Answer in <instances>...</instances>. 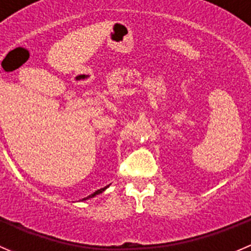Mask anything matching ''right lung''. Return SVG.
<instances>
[{"label": "right lung", "mask_w": 251, "mask_h": 251, "mask_svg": "<svg viewBox=\"0 0 251 251\" xmlns=\"http://www.w3.org/2000/svg\"><path fill=\"white\" fill-rule=\"evenodd\" d=\"M108 187H109V186L104 187V188H100V189H98V191H96V192H95V193H93V194H91V196H88V197H87V198H83V199H82V201H85V199H88V198H92V197H95V196H97V194L102 193V192H103V191H105V189H107V188H108Z\"/></svg>", "instance_id": "add662e5"}]
</instances>
